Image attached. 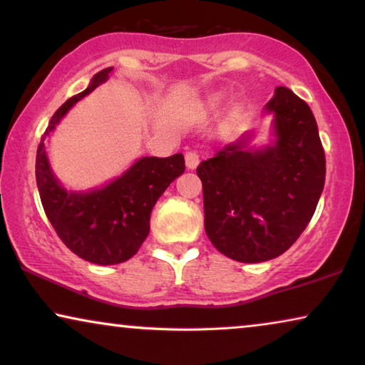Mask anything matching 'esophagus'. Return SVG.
<instances>
[{"mask_svg": "<svg viewBox=\"0 0 365 365\" xmlns=\"http://www.w3.org/2000/svg\"><path fill=\"white\" fill-rule=\"evenodd\" d=\"M185 167L188 170H195L198 167V155L193 153V151H188L185 153Z\"/></svg>", "mask_w": 365, "mask_h": 365, "instance_id": "esophagus-1", "label": "esophagus"}]
</instances>
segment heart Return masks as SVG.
I'll list each match as a JSON object with an SVG mask.
<instances>
[{
  "mask_svg": "<svg viewBox=\"0 0 365 365\" xmlns=\"http://www.w3.org/2000/svg\"><path fill=\"white\" fill-rule=\"evenodd\" d=\"M222 104H224V94H212L210 98L205 101L204 110L207 114H214L220 108H222ZM241 118H242V114H241V109H239V108H236L232 110V113H230V121H232V123L241 121Z\"/></svg>",
  "mask_w": 365,
  "mask_h": 365,
  "instance_id": "1",
  "label": "heart"
}]
</instances>
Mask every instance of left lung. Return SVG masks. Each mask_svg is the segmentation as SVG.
<instances>
[{
	"mask_svg": "<svg viewBox=\"0 0 365 365\" xmlns=\"http://www.w3.org/2000/svg\"><path fill=\"white\" fill-rule=\"evenodd\" d=\"M264 116H273L267 145H255L251 129L197 168L207 236L239 262L269 261L288 251L325 185L324 146L305 101L276 87Z\"/></svg>",
	"mask_w": 365,
	"mask_h": 365,
	"instance_id": "obj_1",
	"label": "left lung"
}]
</instances>
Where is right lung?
Here are the masks:
<instances>
[{
	"mask_svg": "<svg viewBox=\"0 0 365 365\" xmlns=\"http://www.w3.org/2000/svg\"><path fill=\"white\" fill-rule=\"evenodd\" d=\"M113 67L92 77L81 94L60 106L36 150V187L50 224L73 255L94 264L109 266L128 261L150 234V215L156 200L175 178L185 172L182 153L168 158L143 156L119 177L91 190H68L53 173L47 138L67 113L108 81Z\"/></svg>",
	"mask_w": 365,
	"mask_h": 365,
	"instance_id": "add662e5",
	"label": "right lung"
}]
</instances>
